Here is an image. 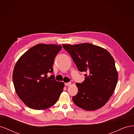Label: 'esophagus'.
I'll return each mask as SVG.
<instances>
[{
	"label": "esophagus",
	"mask_w": 134,
	"mask_h": 134,
	"mask_svg": "<svg viewBox=\"0 0 134 134\" xmlns=\"http://www.w3.org/2000/svg\"><path fill=\"white\" fill-rule=\"evenodd\" d=\"M70 84H71V83L70 82L69 83H65V86H69Z\"/></svg>",
	"instance_id": "34e87169"
}]
</instances>
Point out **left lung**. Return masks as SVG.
Segmentation results:
<instances>
[{
    "label": "left lung",
    "mask_w": 134,
    "mask_h": 134,
    "mask_svg": "<svg viewBox=\"0 0 134 134\" xmlns=\"http://www.w3.org/2000/svg\"><path fill=\"white\" fill-rule=\"evenodd\" d=\"M80 71L87 72L77 83L78 92L72 98L77 106L93 111L103 106L114 92L118 80L115 60L104 48L89 43L63 44Z\"/></svg>",
    "instance_id": "1"
}]
</instances>
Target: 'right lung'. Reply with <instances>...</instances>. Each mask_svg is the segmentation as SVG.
I'll return each mask as SVG.
<instances>
[{
	"instance_id": "obj_1",
	"label": "right lung",
	"mask_w": 134,
	"mask_h": 134,
	"mask_svg": "<svg viewBox=\"0 0 134 134\" xmlns=\"http://www.w3.org/2000/svg\"><path fill=\"white\" fill-rule=\"evenodd\" d=\"M61 45L36 44L19 59L14 68L13 82L16 93L27 106L44 109L53 106L63 91L64 83L58 82L53 72V63Z\"/></svg>"
}]
</instances>
